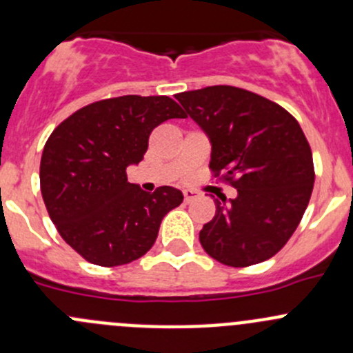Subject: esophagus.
<instances>
[{"mask_svg": "<svg viewBox=\"0 0 353 353\" xmlns=\"http://www.w3.org/2000/svg\"><path fill=\"white\" fill-rule=\"evenodd\" d=\"M183 194H184V201H186V203H191V201H193V199H196L198 196H201V194H199L198 191H193V190H184Z\"/></svg>", "mask_w": 353, "mask_h": 353, "instance_id": "34e87169", "label": "esophagus"}]
</instances>
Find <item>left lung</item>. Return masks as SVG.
<instances>
[{"instance_id":"8db88e82","label":"left lung","mask_w":353,"mask_h":353,"mask_svg":"<svg viewBox=\"0 0 353 353\" xmlns=\"http://www.w3.org/2000/svg\"><path fill=\"white\" fill-rule=\"evenodd\" d=\"M176 99L212 143L210 169L237 190L236 198H215L199 243L227 266L266 261L287 244L311 199L314 165L304 131L282 105L244 88L215 85Z\"/></svg>"}]
</instances>
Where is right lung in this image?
Returning a JSON list of instances; mask_svg holds the SVG:
<instances>
[{"instance_id": "right-lung-1", "label": "right lung", "mask_w": 353, "mask_h": 353, "mask_svg": "<svg viewBox=\"0 0 353 353\" xmlns=\"http://www.w3.org/2000/svg\"><path fill=\"white\" fill-rule=\"evenodd\" d=\"M183 117L165 95H123L78 109L46 141L42 199L59 236L87 261L119 266L141 258L163 216L183 203L176 188L147 193L126 176L143 160L152 131Z\"/></svg>"}]
</instances>
